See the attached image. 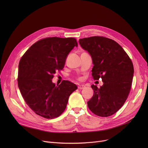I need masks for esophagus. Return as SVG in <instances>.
<instances>
[{
    "label": "esophagus",
    "mask_w": 148,
    "mask_h": 148,
    "mask_svg": "<svg viewBox=\"0 0 148 148\" xmlns=\"http://www.w3.org/2000/svg\"><path fill=\"white\" fill-rule=\"evenodd\" d=\"M84 88H85V86H84V85H83V84H80L79 86H78V88L79 89H83Z\"/></svg>",
    "instance_id": "esophagus-1"
}]
</instances>
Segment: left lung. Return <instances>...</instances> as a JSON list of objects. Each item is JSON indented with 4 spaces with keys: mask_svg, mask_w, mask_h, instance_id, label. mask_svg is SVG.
Instances as JSON below:
<instances>
[{
    "mask_svg": "<svg viewBox=\"0 0 148 148\" xmlns=\"http://www.w3.org/2000/svg\"><path fill=\"white\" fill-rule=\"evenodd\" d=\"M82 47L89 52L94 66V80L102 79L98 88L92 84L94 95L88 101L95 114L108 117L117 112L127 100L134 74L133 62L122 47L112 39L95 36L79 40Z\"/></svg>",
    "mask_w": 148,
    "mask_h": 148,
    "instance_id": "8db88e82",
    "label": "left lung"
}]
</instances>
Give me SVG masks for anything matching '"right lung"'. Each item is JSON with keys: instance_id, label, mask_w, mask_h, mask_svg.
<instances>
[{"instance_id": "obj_1", "label": "right lung", "mask_w": 148, "mask_h": 148, "mask_svg": "<svg viewBox=\"0 0 148 148\" xmlns=\"http://www.w3.org/2000/svg\"><path fill=\"white\" fill-rule=\"evenodd\" d=\"M77 42L74 38L49 37L34 44L21 57L18 86L26 103L36 114L46 119L58 117L65 110L76 85L64 80L58 86L51 80L64 68L69 53Z\"/></svg>"}]
</instances>
